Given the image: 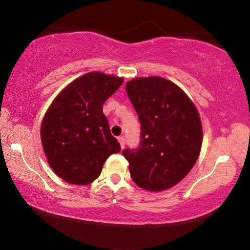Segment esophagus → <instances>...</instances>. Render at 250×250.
I'll use <instances>...</instances> for the list:
<instances>
[{"instance_id": "1", "label": "esophagus", "mask_w": 250, "mask_h": 250, "mask_svg": "<svg viewBox=\"0 0 250 250\" xmlns=\"http://www.w3.org/2000/svg\"><path fill=\"white\" fill-rule=\"evenodd\" d=\"M118 141H119V143H120L121 149H124V147H125V138H124V137H119V138H118Z\"/></svg>"}]
</instances>
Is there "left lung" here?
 Returning <instances> with one entry per match:
<instances>
[{
	"label": "left lung",
	"mask_w": 250,
	"mask_h": 250,
	"mask_svg": "<svg viewBox=\"0 0 250 250\" xmlns=\"http://www.w3.org/2000/svg\"><path fill=\"white\" fill-rule=\"evenodd\" d=\"M125 84L141 124L140 146L122 152L131 177L146 191L171 188L200 155L203 130L197 109L179 86L162 77L134 78Z\"/></svg>",
	"instance_id": "8db88e82"
}]
</instances>
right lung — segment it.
<instances>
[{"label":"right lung","mask_w":250,"mask_h":250,"mask_svg":"<svg viewBox=\"0 0 250 250\" xmlns=\"http://www.w3.org/2000/svg\"><path fill=\"white\" fill-rule=\"evenodd\" d=\"M122 83V77L100 71L84 74L59 92L46 111L42 145L49 167L67 183H91L105 160L120 152L103 104Z\"/></svg>","instance_id":"right-lung-1"}]
</instances>
